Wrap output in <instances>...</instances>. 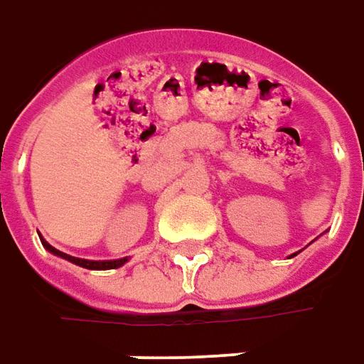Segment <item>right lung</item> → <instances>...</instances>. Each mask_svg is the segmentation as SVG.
<instances>
[{
    "mask_svg": "<svg viewBox=\"0 0 364 364\" xmlns=\"http://www.w3.org/2000/svg\"><path fill=\"white\" fill-rule=\"evenodd\" d=\"M43 245H45L46 251H50L53 255H56V257H63V259L70 260V262H74V264H78V267H82V269H90V270H107V269H119V267H123L125 262H127V259H117V260H87V259H78V257H70V255H66V252L58 251V249H54L53 245H48L46 241H43Z\"/></svg>",
    "mask_w": 364,
    "mask_h": 364,
    "instance_id": "add662e5",
    "label": "right lung"
}]
</instances>
